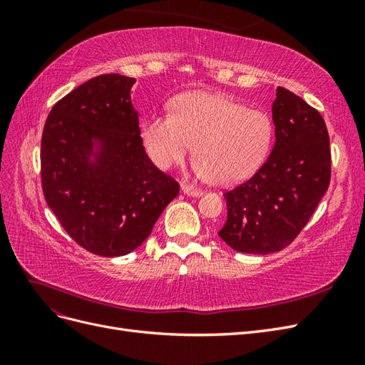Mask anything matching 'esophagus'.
<instances>
[{
  "mask_svg": "<svg viewBox=\"0 0 365 365\" xmlns=\"http://www.w3.org/2000/svg\"><path fill=\"white\" fill-rule=\"evenodd\" d=\"M181 190L182 193H185L187 196H202V189H195L192 185H187V184H181Z\"/></svg>",
  "mask_w": 365,
  "mask_h": 365,
  "instance_id": "esophagus-1",
  "label": "esophagus"
}]
</instances>
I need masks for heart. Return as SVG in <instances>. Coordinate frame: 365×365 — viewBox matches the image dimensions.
Segmentation results:
<instances>
[{"label":"heart","instance_id":"heart-1","mask_svg":"<svg viewBox=\"0 0 365 365\" xmlns=\"http://www.w3.org/2000/svg\"><path fill=\"white\" fill-rule=\"evenodd\" d=\"M172 108V114H150L141 128L149 155L161 169L180 164L196 143L197 178L231 184L252 173L268 155L272 123L260 109L202 91L178 96Z\"/></svg>","mask_w":365,"mask_h":365}]
</instances>
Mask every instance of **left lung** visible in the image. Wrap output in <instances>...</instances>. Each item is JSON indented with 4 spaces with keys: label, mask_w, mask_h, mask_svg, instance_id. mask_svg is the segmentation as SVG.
Returning <instances> with one entry per match:
<instances>
[{
    "label": "left lung",
    "mask_w": 365,
    "mask_h": 365,
    "mask_svg": "<svg viewBox=\"0 0 365 365\" xmlns=\"http://www.w3.org/2000/svg\"><path fill=\"white\" fill-rule=\"evenodd\" d=\"M275 143L250 180L228 190L220 239L239 252L269 254L288 247L314 215L330 182L324 120L286 88L272 103Z\"/></svg>",
    "instance_id": "1"
}]
</instances>
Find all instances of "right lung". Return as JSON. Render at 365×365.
<instances>
[{"label":"right lung","mask_w":365,"mask_h":365,"mask_svg":"<svg viewBox=\"0 0 365 365\" xmlns=\"http://www.w3.org/2000/svg\"><path fill=\"white\" fill-rule=\"evenodd\" d=\"M134 83L121 74L90 79L51 108L42 132L46 201L74 242L103 257L138 248L180 193L146 155Z\"/></svg>","instance_id":"obj_1"}]
</instances>
